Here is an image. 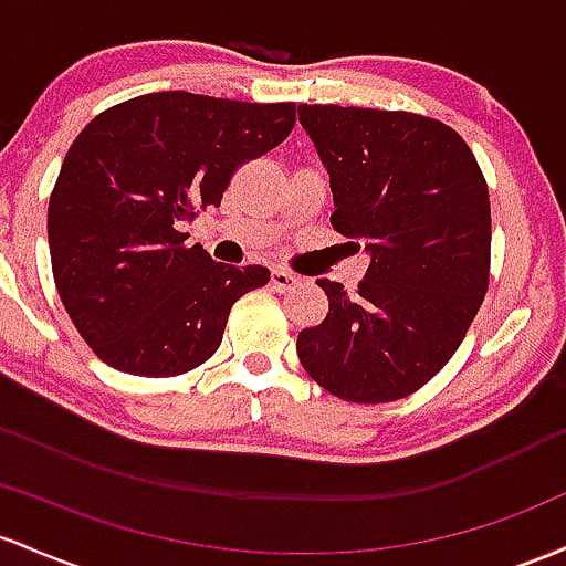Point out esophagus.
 Returning <instances> with one entry per match:
<instances>
[{
    "mask_svg": "<svg viewBox=\"0 0 566 566\" xmlns=\"http://www.w3.org/2000/svg\"><path fill=\"white\" fill-rule=\"evenodd\" d=\"M270 285L275 291H291V289H296V285H300V277H296L294 272L275 266V270H272V275H270Z\"/></svg>",
    "mask_w": 566,
    "mask_h": 566,
    "instance_id": "obj_1",
    "label": "esophagus"
}]
</instances>
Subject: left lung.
I'll use <instances>...</instances> for the list:
<instances>
[{
  "label": "left lung",
  "mask_w": 566,
  "mask_h": 566,
  "mask_svg": "<svg viewBox=\"0 0 566 566\" xmlns=\"http://www.w3.org/2000/svg\"><path fill=\"white\" fill-rule=\"evenodd\" d=\"M332 176V227L371 253L355 294L321 277L328 315L296 339L304 371L350 403H387L436 377L489 289L492 213L471 146L411 112L300 104Z\"/></svg>",
  "instance_id": "left-lung-1"
}]
</instances>
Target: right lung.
I'll return each mask as SVG.
<instances>
[{"label": "right lung", "mask_w": 566, "mask_h": 566, "mask_svg": "<svg viewBox=\"0 0 566 566\" xmlns=\"http://www.w3.org/2000/svg\"><path fill=\"white\" fill-rule=\"evenodd\" d=\"M294 123V104L165 91L101 112L74 138L50 195V262L63 307L104 364L176 377L219 350L232 304L270 270L213 262L184 245L179 227L219 208L234 170Z\"/></svg>", "instance_id": "1"}]
</instances>
